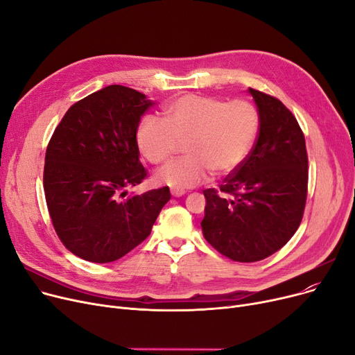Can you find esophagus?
<instances>
[{
    "mask_svg": "<svg viewBox=\"0 0 355 355\" xmlns=\"http://www.w3.org/2000/svg\"><path fill=\"white\" fill-rule=\"evenodd\" d=\"M171 194H173L174 197H181V196L185 194V191L181 190V189H171Z\"/></svg>",
    "mask_w": 355,
    "mask_h": 355,
    "instance_id": "34e87169",
    "label": "esophagus"
}]
</instances>
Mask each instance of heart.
Returning a JSON list of instances; mask_svg holds the SVG:
<instances>
[{
  "mask_svg": "<svg viewBox=\"0 0 355 355\" xmlns=\"http://www.w3.org/2000/svg\"><path fill=\"white\" fill-rule=\"evenodd\" d=\"M259 130V115L246 99L185 95L168 105L164 119L145 116L137 132L141 154L161 164L175 154L181 142L187 155L157 171L155 180L171 187H194L214 175H227L245 161Z\"/></svg>",
  "mask_w": 355,
  "mask_h": 355,
  "instance_id": "1",
  "label": "heart"
}]
</instances>
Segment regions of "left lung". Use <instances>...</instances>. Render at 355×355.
I'll list each match as a JSON object with an SVG mask.
<instances>
[{
  "label": "left lung",
  "mask_w": 355,
  "mask_h": 355,
  "mask_svg": "<svg viewBox=\"0 0 355 355\" xmlns=\"http://www.w3.org/2000/svg\"><path fill=\"white\" fill-rule=\"evenodd\" d=\"M259 135L249 155L218 189L204 190L202 234L234 262L262 260L284 248L300 227L308 194L305 137L277 98L249 87Z\"/></svg>",
  "instance_id": "left-lung-1"
}]
</instances>
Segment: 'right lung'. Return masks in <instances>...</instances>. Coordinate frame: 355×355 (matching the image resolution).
I'll list each match as a JSON object with an SVG mask.
<instances>
[{"mask_svg": "<svg viewBox=\"0 0 355 355\" xmlns=\"http://www.w3.org/2000/svg\"><path fill=\"white\" fill-rule=\"evenodd\" d=\"M151 105L135 89L106 86L71 105L49 141L43 185L51 225L87 262H114L141 245L171 198L168 187L125 197L148 174L137 129Z\"/></svg>", "mask_w": 355, "mask_h": 355, "instance_id": "obj_1", "label": "right lung"}]
</instances>
